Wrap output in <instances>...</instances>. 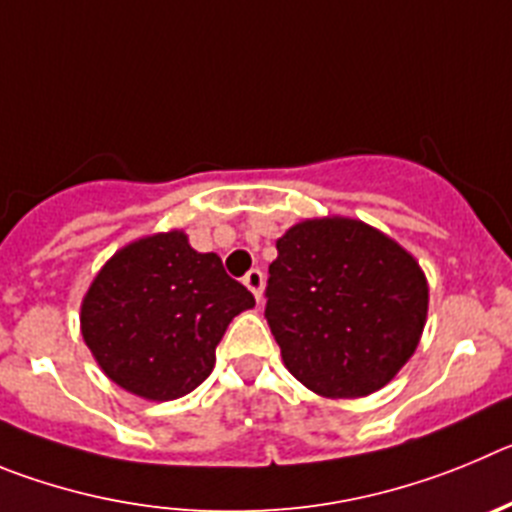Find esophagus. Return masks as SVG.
Returning <instances> with one entry per match:
<instances>
[{
	"label": "esophagus",
	"instance_id": "esophagus-1",
	"mask_svg": "<svg viewBox=\"0 0 512 512\" xmlns=\"http://www.w3.org/2000/svg\"><path fill=\"white\" fill-rule=\"evenodd\" d=\"M242 283L247 285V288L252 290V296L257 298V301H262V285H265V275H262V270H257V267H252L250 273L242 278Z\"/></svg>",
	"mask_w": 512,
	"mask_h": 512
}]
</instances>
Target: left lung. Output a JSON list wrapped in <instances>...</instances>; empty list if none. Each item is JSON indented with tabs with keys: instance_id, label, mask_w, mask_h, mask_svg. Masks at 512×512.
<instances>
[{
	"instance_id": "obj_1",
	"label": "left lung",
	"mask_w": 512,
	"mask_h": 512,
	"mask_svg": "<svg viewBox=\"0 0 512 512\" xmlns=\"http://www.w3.org/2000/svg\"><path fill=\"white\" fill-rule=\"evenodd\" d=\"M275 247L265 319L290 375L324 398L388 385L426 324L428 283L416 257L344 216L306 219Z\"/></svg>"
}]
</instances>
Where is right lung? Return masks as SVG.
<instances>
[{
    "mask_svg": "<svg viewBox=\"0 0 512 512\" xmlns=\"http://www.w3.org/2000/svg\"><path fill=\"white\" fill-rule=\"evenodd\" d=\"M255 296L178 229L142 237L101 267L81 303L86 347L119 388L176 400L211 375L216 344Z\"/></svg>",
    "mask_w": 512,
    "mask_h": 512,
    "instance_id": "1",
    "label": "right lung"
}]
</instances>
